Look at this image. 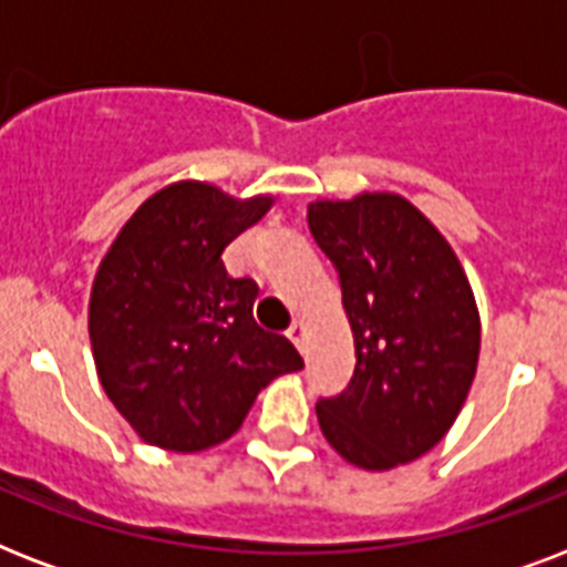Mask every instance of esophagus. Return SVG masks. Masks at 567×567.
Wrapping results in <instances>:
<instances>
[{
  "mask_svg": "<svg viewBox=\"0 0 567 567\" xmlns=\"http://www.w3.org/2000/svg\"><path fill=\"white\" fill-rule=\"evenodd\" d=\"M288 338L297 344V350H300L302 355L309 353V350H306V323H302V320H293L291 327H288Z\"/></svg>",
  "mask_w": 567,
  "mask_h": 567,
  "instance_id": "esophagus-1",
  "label": "esophagus"
}]
</instances>
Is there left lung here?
Here are the masks:
<instances>
[{
    "label": "left lung",
    "mask_w": 567,
    "mask_h": 567,
    "mask_svg": "<svg viewBox=\"0 0 567 567\" xmlns=\"http://www.w3.org/2000/svg\"><path fill=\"white\" fill-rule=\"evenodd\" d=\"M309 229L336 265L355 371L318 400L341 456L388 471L439 444L465 405L480 359L474 291L435 226L396 194L309 205Z\"/></svg>",
    "instance_id": "obj_1"
}]
</instances>
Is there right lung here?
<instances>
[{"label":"right lung","instance_id":"1","mask_svg":"<svg viewBox=\"0 0 567 567\" xmlns=\"http://www.w3.org/2000/svg\"><path fill=\"white\" fill-rule=\"evenodd\" d=\"M274 205L176 182L120 229L91 291L93 362L105 394L155 447H214L270 379L300 371L285 336L252 318L258 285L231 279L223 249Z\"/></svg>","mask_w":567,"mask_h":567}]
</instances>
